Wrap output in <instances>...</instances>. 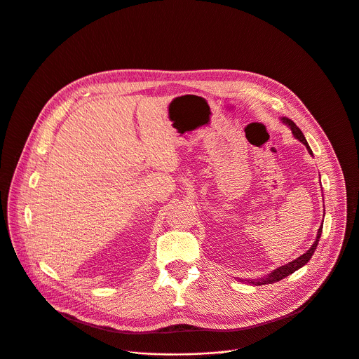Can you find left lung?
I'll return each instance as SVG.
<instances>
[{
    "mask_svg": "<svg viewBox=\"0 0 359 359\" xmlns=\"http://www.w3.org/2000/svg\"><path fill=\"white\" fill-rule=\"evenodd\" d=\"M283 121L291 128V130H292V135L299 140V142H302L305 146H306V149H309V151L313 155V151H311V149H310V146H309V143H306V140H305V137H304V135H302V132L299 130V128L291 121V119H287V118H283ZM321 233H323V224H321V227L318 229V233H317V240L314 241V244L311 245V248L306 251V252H304L302 255H299L298 259H295V260H292L291 263H288V264H285V266H281V267H278L277 270H274L271 274H269L267 277H264V278H262V280H257V281H251L252 284L255 283V284H259V285H263V284H271V283H276V281H280V280H283V278H285L287 276H290V274H292L294 271H297L298 269H301L302 266H305L306 263L310 262V259L313 257V254H314V251H316V248H317V245H318V241H320V237H321Z\"/></svg>",
    "mask_w": 359,
    "mask_h": 359,
    "instance_id": "left-lung-1",
    "label": "left lung"
}]
</instances>
